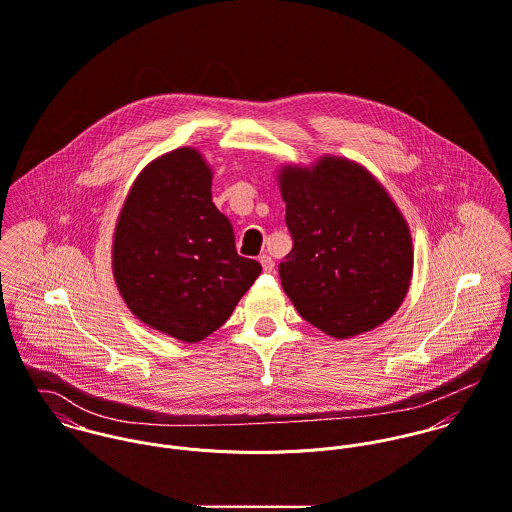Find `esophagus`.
<instances>
[{
    "label": "esophagus",
    "mask_w": 512,
    "mask_h": 512,
    "mask_svg": "<svg viewBox=\"0 0 512 512\" xmlns=\"http://www.w3.org/2000/svg\"><path fill=\"white\" fill-rule=\"evenodd\" d=\"M259 263H261V267H263L265 273H271V271L275 269V263H273V259H271L269 255H261V257H259Z\"/></svg>",
    "instance_id": "34e87169"
}]
</instances>
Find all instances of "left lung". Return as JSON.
<instances>
[{
	"label": "left lung",
	"instance_id": "obj_1",
	"mask_svg": "<svg viewBox=\"0 0 512 512\" xmlns=\"http://www.w3.org/2000/svg\"><path fill=\"white\" fill-rule=\"evenodd\" d=\"M293 249L281 261L283 289L299 314L334 338L388 320L408 293V223L358 164L326 156L312 170L279 174Z\"/></svg>",
	"mask_w": 512,
	"mask_h": 512
}]
</instances>
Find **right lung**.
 Here are the masks:
<instances>
[{
  "instance_id": "obj_1",
  "label": "right lung",
  "mask_w": 512,
  "mask_h": 512,
  "mask_svg": "<svg viewBox=\"0 0 512 512\" xmlns=\"http://www.w3.org/2000/svg\"><path fill=\"white\" fill-rule=\"evenodd\" d=\"M112 271L144 324L198 342L231 316L261 265L237 255L202 154L178 148L136 178L116 223Z\"/></svg>"
}]
</instances>
